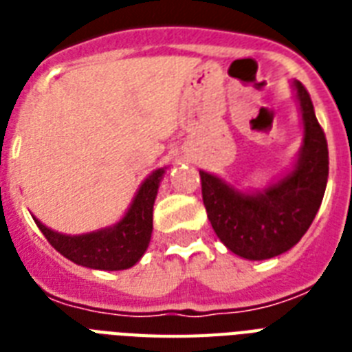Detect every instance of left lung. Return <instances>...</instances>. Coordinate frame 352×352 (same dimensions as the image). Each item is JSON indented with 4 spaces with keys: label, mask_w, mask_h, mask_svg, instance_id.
<instances>
[{
    "label": "left lung",
    "mask_w": 352,
    "mask_h": 352,
    "mask_svg": "<svg viewBox=\"0 0 352 352\" xmlns=\"http://www.w3.org/2000/svg\"><path fill=\"white\" fill-rule=\"evenodd\" d=\"M303 142L292 170L256 192H243L221 177L199 171L212 228L235 256L250 261L290 250L303 237L322 204L329 177V149L307 89L294 80Z\"/></svg>",
    "instance_id": "obj_1"
}]
</instances>
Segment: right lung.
Masks as SVG:
<instances>
[{
	"instance_id": "obj_1",
	"label": "right lung",
	"mask_w": 352,
	"mask_h": 352,
	"mask_svg": "<svg viewBox=\"0 0 352 352\" xmlns=\"http://www.w3.org/2000/svg\"><path fill=\"white\" fill-rule=\"evenodd\" d=\"M166 168L151 171L135 193L129 208L118 223L100 230L67 235L47 228L36 217L34 223L47 241L63 257L95 270H126L140 261L153 232V204Z\"/></svg>"
}]
</instances>
